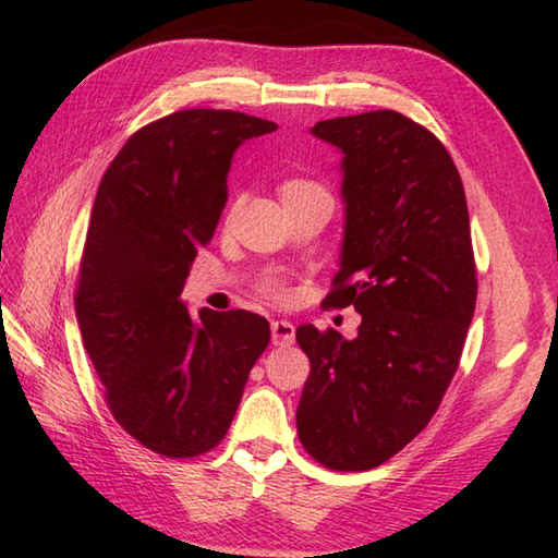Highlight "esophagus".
Here are the masks:
<instances>
[{"mask_svg": "<svg viewBox=\"0 0 558 558\" xmlns=\"http://www.w3.org/2000/svg\"><path fill=\"white\" fill-rule=\"evenodd\" d=\"M270 337L276 347H290L295 341V327L288 319H276L270 324Z\"/></svg>", "mask_w": 558, "mask_h": 558, "instance_id": "1", "label": "esophagus"}]
</instances>
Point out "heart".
Listing matches in <instances>:
<instances>
[{
    "instance_id": "b5f03b06",
    "label": "heart",
    "mask_w": 558,
    "mask_h": 558,
    "mask_svg": "<svg viewBox=\"0 0 558 558\" xmlns=\"http://www.w3.org/2000/svg\"><path fill=\"white\" fill-rule=\"evenodd\" d=\"M280 197L282 202H295V199H307V197H329L327 190H324L319 182L307 180V178H288L286 182L280 185ZM266 290L270 292L272 298H282L286 295V290H282L278 282H268Z\"/></svg>"
}]
</instances>
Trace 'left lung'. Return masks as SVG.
Segmentation results:
<instances>
[{
  "mask_svg": "<svg viewBox=\"0 0 558 558\" xmlns=\"http://www.w3.org/2000/svg\"><path fill=\"white\" fill-rule=\"evenodd\" d=\"M341 150L343 241L329 307L361 314L356 339L302 324L310 359L298 434L314 461L368 471L417 437L459 368L475 263L463 182L441 141L400 111L317 121Z\"/></svg>",
  "mask_w": 558,
  "mask_h": 558,
  "instance_id": "8db88e82",
  "label": "left lung"
}]
</instances>
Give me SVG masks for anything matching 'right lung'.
<instances>
[{"label":"right lung","mask_w":558,"mask_h":558,"mask_svg":"<svg viewBox=\"0 0 558 558\" xmlns=\"http://www.w3.org/2000/svg\"><path fill=\"white\" fill-rule=\"evenodd\" d=\"M229 109H185L138 129L99 182L75 314L114 420L168 459L225 439L270 327L246 310L202 307L180 292L215 236L236 148L276 131Z\"/></svg>","instance_id":"add662e5"}]
</instances>
